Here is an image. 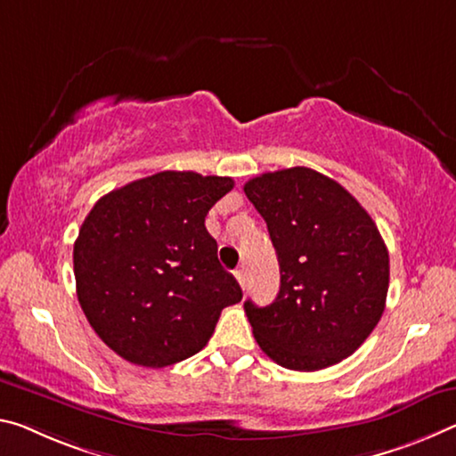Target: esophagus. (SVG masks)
<instances>
[{
  "label": "esophagus",
  "instance_id": "obj_1",
  "mask_svg": "<svg viewBox=\"0 0 456 456\" xmlns=\"http://www.w3.org/2000/svg\"><path fill=\"white\" fill-rule=\"evenodd\" d=\"M235 278H237V281H240V286L243 288L245 290V286H248V276H245V270L241 267V270H237L235 272Z\"/></svg>",
  "mask_w": 456,
  "mask_h": 456
}]
</instances>
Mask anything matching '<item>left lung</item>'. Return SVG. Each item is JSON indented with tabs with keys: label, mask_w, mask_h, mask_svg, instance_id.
I'll use <instances>...</instances> for the list:
<instances>
[{
	"label": "left lung",
	"mask_w": 456,
	"mask_h": 456,
	"mask_svg": "<svg viewBox=\"0 0 456 456\" xmlns=\"http://www.w3.org/2000/svg\"><path fill=\"white\" fill-rule=\"evenodd\" d=\"M280 264L270 306L245 300L257 345L278 365L319 371L355 353L384 314L389 256L351 192L313 168L265 172L243 186Z\"/></svg>",
	"instance_id": "8db88e82"
}]
</instances>
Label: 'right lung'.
<instances>
[{
  "label": "right lung",
  "instance_id": "add662e5",
  "mask_svg": "<svg viewBox=\"0 0 456 456\" xmlns=\"http://www.w3.org/2000/svg\"><path fill=\"white\" fill-rule=\"evenodd\" d=\"M229 176L166 170L101 197L72 249L77 296L101 341L129 363L175 365L211 338L241 300L205 216Z\"/></svg>",
  "mask_w": 456,
  "mask_h": 456
}]
</instances>
